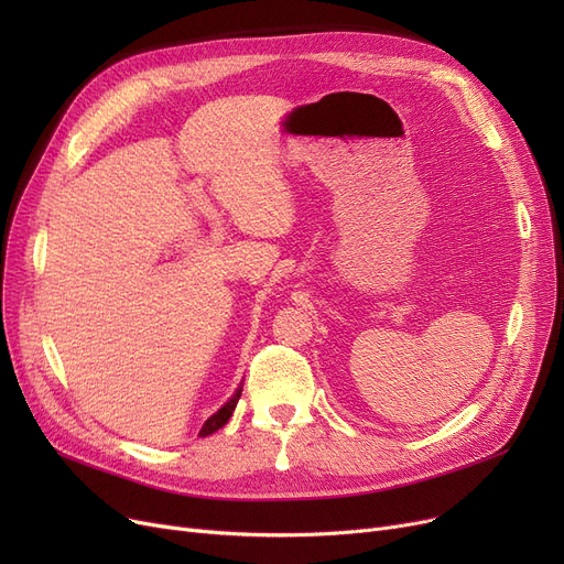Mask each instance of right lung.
<instances>
[{
    "label": "right lung",
    "mask_w": 564,
    "mask_h": 564,
    "mask_svg": "<svg viewBox=\"0 0 564 564\" xmlns=\"http://www.w3.org/2000/svg\"><path fill=\"white\" fill-rule=\"evenodd\" d=\"M240 395H242V387L235 391V395L217 411V413H213L210 419H207L205 423H203V427H200V432H198V436H207V434H215L217 430H221L226 423H228V419L232 416V411H235V406H237V400H240Z\"/></svg>",
    "instance_id": "right-lung-1"
}]
</instances>
